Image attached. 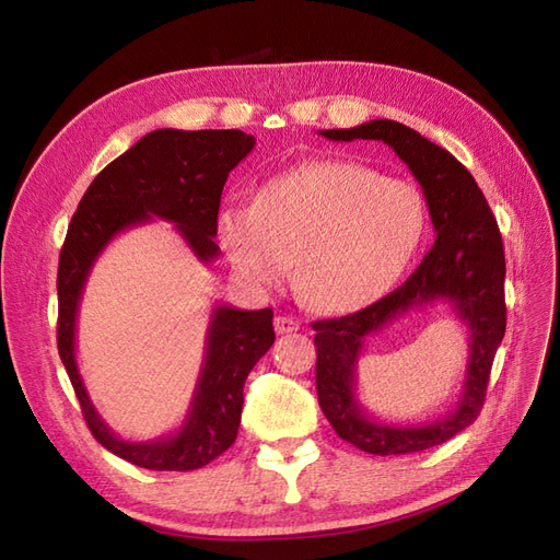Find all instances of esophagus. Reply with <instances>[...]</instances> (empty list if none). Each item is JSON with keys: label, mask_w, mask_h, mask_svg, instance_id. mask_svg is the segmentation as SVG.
I'll list each match as a JSON object with an SVG mask.
<instances>
[{"label": "esophagus", "mask_w": 560, "mask_h": 560, "mask_svg": "<svg viewBox=\"0 0 560 560\" xmlns=\"http://www.w3.org/2000/svg\"><path fill=\"white\" fill-rule=\"evenodd\" d=\"M275 330H277L279 335L295 332V330H300V324L295 322V318H291V316H277V318H275Z\"/></svg>", "instance_id": "34e87169"}]
</instances>
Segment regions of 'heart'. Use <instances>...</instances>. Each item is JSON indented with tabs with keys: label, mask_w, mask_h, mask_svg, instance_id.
<instances>
[{
	"label": "heart",
	"mask_w": 560,
	"mask_h": 560,
	"mask_svg": "<svg viewBox=\"0 0 560 560\" xmlns=\"http://www.w3.org/2000/svg\"><path fill=\"white\" fill-rule=\"evenodd\" d=\"M427 232L420 189L349 159H316L225 206L215 234L236 277L277 289L289 275L316 312L349 314L401 281Z\"/></svg>",
	"instance_id": "heart-1"
}]
</instances>
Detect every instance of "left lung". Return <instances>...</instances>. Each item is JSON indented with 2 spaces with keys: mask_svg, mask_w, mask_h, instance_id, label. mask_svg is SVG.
Masks as SVG:
<instances>
[{
  "mask_svg": "<svg viewBox=\"0 0 560 560\" xmlns=\"http://www.w3.org/2000/svg\"><path fill=\"white\" fill-rule=\"evenodd\" d=\"M328 140H382L422 185L436 242L408 281L340 318L314 322L316 394L335 434L371 455L434 448L467 429L483 408L490 369L504 330V248L500 228L474 175L457 159L410 126L373 119L354 129L318 131ZM448 301L470 328V361L458 406L429 425H389L371 419L355 398V363L364 338L412 306Z\"/></svg>",
  "mask_w": 560,
  "mask_h": 560,
  "instance_id": "obj_1",
  "label": "left lung"
}]
</instances>
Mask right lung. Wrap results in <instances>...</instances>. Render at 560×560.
I'll use <instances>...</instances> for the list:
<instances>
[{
	"label": "right lung",
	"instance_id": "1",
	"mask_svg": "<svg viewBox=\"0 0 560 560\" xmlns=\"http://www.w3.org/2000/svg\"><path fill=\"white\" fill-rule=\"evenodd\" d=\"M253 148L255 138L236 129L152 131L95 175L72 215L58 260V354L93 439L136 467L191 471L230 448L242 422L244 382L275 342V314L269 307L248 312L218 305L180 429L156 441H124L103 422L77 369V314L91 267L119 232L152 218L175 222L197 258L213 262L220 253L213 236L222 187Z\"/></svg>",
	"mask_w": 560,
	"mask_h": 560
}]
</instances>
